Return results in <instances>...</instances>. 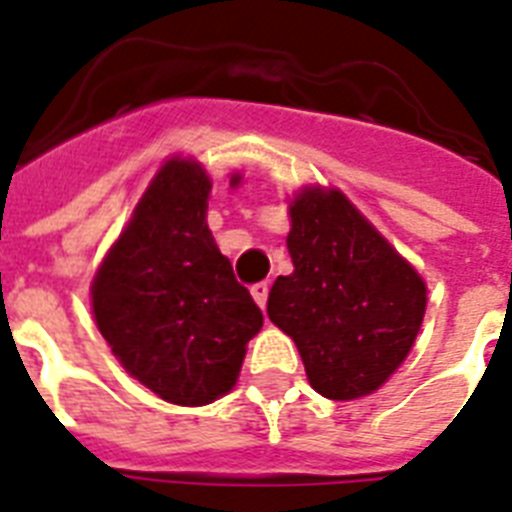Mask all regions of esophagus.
<instances>
[{"label":"esophagus","mask_w":512,"mask_h":512,"mask_svg":"<svg viewBox=\"0 0 512 512\" xmlns=\"http://www.w3.org/2000/svg\"><path fill=\"white\" fill-rule=\"evenodd\" d=\"M268 290H271V287H268V282H257V284H252V298H255V303L260 308H265V303H268Z\"/></svg>","instance_id":"1"}]
</instances>
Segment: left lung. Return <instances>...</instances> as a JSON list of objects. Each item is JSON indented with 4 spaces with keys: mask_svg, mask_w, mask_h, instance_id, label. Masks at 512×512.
Here are the masks:
<instances>
[{
    "mask_svg": "<svg viewBox=\"0 0 512 512\" xmlns=\"http://www.w3.org/2000/svg\"><path fill=\"white\" fill-rule=\"evenodd\" d=\"M290 220L295 271L273 282L268 317L295 341L319 395H370L403 365L419 335L424 279L341 190H300Z\"/></svg>",
    "mask_w": 512,
    "mask_h": 512,
    "instance_id": "obj_1",
    "label": "left lung"
}]
</instances>
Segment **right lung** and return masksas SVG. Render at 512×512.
<instances>
[{
    "label": "right lung",
    "instance_id": "1",
    "mask_svg": "<svg viewBox=\"0 0 512 512\" xmlns=\"http://www.w3.org/2000/svg\"><path fill=\"white\" fill-rule=\"evenodd\" d=\"M209 190L193 158L163 163L91 284L93 317L117 362L174 405L228 395L263 327L206 225Z\"/></svg>",
    "mask_w": 512,
    "mask_h": 512
}]
</instances>
